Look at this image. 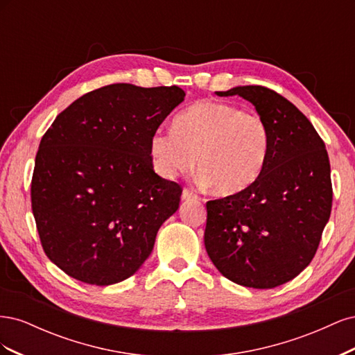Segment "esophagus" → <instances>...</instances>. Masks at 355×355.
Returning <instances> with one entry per match:
<instances>
[{"instance_id": "obj_1", "label": "esophagus", "mask_w": 355, "mask_h": 355, "mask_svg": "<svg viewBox=\"0 0 355 355\" xmlns=\"http://www.w3.org/2000/svg\"><path fill=\"white\" fill-rule=\"evenodd\" d=\"M182 200H197V194L196 192H192L191 189H184L182 191Z\"/></svg>"}]
</instances>
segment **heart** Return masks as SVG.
<instances>
[{
    "label": "heart",
    "mask_w": 355,
    "mask_h": 355,
    "mask_svg": "<svg viewBox=\"0 0 355 355\" xmlns=\"http://www.w3.org/2000/svg\"><path fill=\"white\" fill-rule=\"evenodd\" d=\"M263 118L239 106L200 101L176 115L173 130L158 128L149 139L157 173L173 179L196 164L201 184L218 196H235L259 178L270 153Z\"/></svg>",
    "instance_id": "1"
}]
</instances>
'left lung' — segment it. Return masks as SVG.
<instances>
[{
    "label": "left lung",
    "instance_id": "obj_1",
    "mask_svg": "<svg viewBox=\"0 0 355 355\" xmlns=\"http://www.w3.org/2000/svg\"><path fill=\"white\" fill-rule=\"evenodd\" d=\"M216 94L250 102L270 128L271 145L252 187L207 202L204 245L228 280L253 288L282 286L313 261L330 218L326 145L308 118L274 90L239 85Z\"/></svg>",
    "mask_w": 355,
    "mask_h": 355
}]
</instances>
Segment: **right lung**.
Wrapping results in <instances>:
<instances>
[{
	"instance_id": "obj_1",
	"label": "right lung",
	"mask_w": 355,
	"mask_h": 355,
	"mask_svg": "<svg viewBox=\"0 0 355 355\" xmlns=\"http://www.w3.org/2000/svg\"><path fill=\"white\" fill-rule=\"evenodd\" d=\"M171 87L111 84L72 102L42 136L32 213L49 259L87 284L133 275L182 189L153 167L149 139L184 102Z\"/></svg>"
}]
</instances>
